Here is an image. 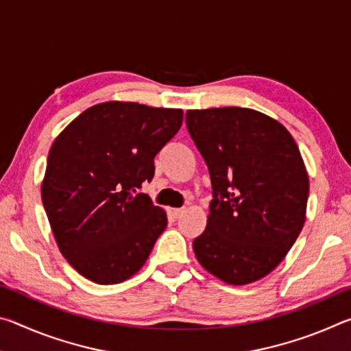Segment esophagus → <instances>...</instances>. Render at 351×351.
I'll return each instance as SVG.
<instances>
[{"instance_id": "1", "label": "esophagus", "mask_w": 351, "mask_h": 351, "mask_svg": "<svg viewBox=\"0 0 351 351\" xmlns=\"http://www.w3.org/2000/svg\"><path fill=\"white\" fill-rule=\"evenodd\" d=\"M182 212H184L182 207H176V209H169V213H170V215L173 217V218H180Z\"/></svg>"}]
</instances>
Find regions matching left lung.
I'll return each instance as SVG.
<instances>
[{"instance_id": "obj_1", "label": "left lung", "mask_w": 351, "mask_h": 351, "mask_svg": "<svg viewBox=\"0 0 351 351\" xmlns=\"http://www.w3.org/2000/svg\"><path fill=\"white\" fill-rule=\"evenodd\" d=\"M186 123L213 190L195 255L224 283L257 282L304 228L310 181L299 147L280 122L251 108L189 110Z\"/></svg>"}]
</instances>
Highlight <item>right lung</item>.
Returning a JSON list of instances; mask_svg holds the SVG:
<instances>
[{
  "label": "right lung",
  "instance_id": "right-lung-1",
  "mask_svg": "<svg viewBox=\"0 0 351 351\" xmlns=\"http://www.w3.org/2000/svg\"><path fill=\"white\" fill-rule=\"evenodd\" d=\"M180 108L104 102L57 136L41 182L47 219L68 263L88 280L114 285L138 272L167 226L145 193L153 159L181 128Z\"/></svg>",
  "mask_w": 351,
  "mask_h": 351
}]
</instances>
